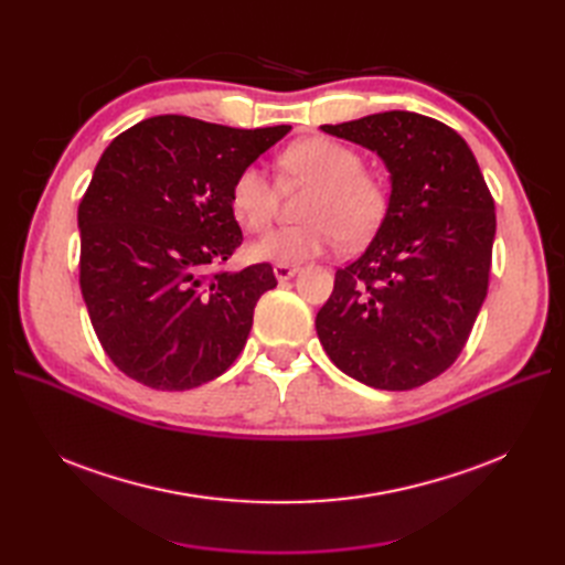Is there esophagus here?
Segmentation results:
<instances>
[{"instance_id": "1", "label": "esophagus", "mask_w": 565, "mask_h": 565, "mask_svg": "<svg viewBox=\"0 0 565 565\" xmlns=\"http://www.w3.org/2000/svg\"><path fill=\"white\" fill-rule=\"evenodd\" d=\"M299 270V266H289V264H276L273 266V273H276L278 280H289Z\"/></svg>"}]
</instances>
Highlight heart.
<instances>
[{
  "instance_id": "heart-1",
  "label": "heart",
  "mask_w": 565,
  "mask_h": 565,
  "mask_svg": "<svg viewBox=\"0 0 565 565\" xmlns=\"http://www.w3.org/2000/svg\"><path fill=\"white\" fill-rule=\"evenodd\" d=\"M287 185H311L301 204L303 224L264 235L249 247L252 259L299 266L334 247L361 245L382 226L388 212V185L363 167L355 148L311 136L285 148L278 158ZM231 210L245 231L264 233L278 212V188L264 169L243 167L231 185Z\"/></svg>"
}]
</instances>
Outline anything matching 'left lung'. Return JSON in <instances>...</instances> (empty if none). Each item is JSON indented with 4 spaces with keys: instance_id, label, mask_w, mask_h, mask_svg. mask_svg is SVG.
I'll use <instances>...</instances> for the list:
<instances>
[{
    "instance_id": "left-lung-1",
    "label": "left lung",
    "mask_w": 565,
    "mask_h": 565,
    "mask_svg": "<svg viewBox=\"0 0 565 565\" xmlns=\"http://www.w3.org/2000/svg\"><path fill=\"white\" fill-rule=\"evenodd\" d=\"M320 129L377 152L391 198L367 249L337 270L318 339L349 377L417 388L457 361L481 311L494 200L467 141L434 117L388 110Z\"/></svg>"
}]
</instances>
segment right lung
<instances>
[{"instance_id": "add662e5", "label": "right lung", "mask_w": 565, "mask_h": 565, "mask_svg": "<svg viewBox=\"0 0 565 565\" xmlns=\"http://www.w3.org/2000/svg\"><path fill=\"white\" fill-rule=\"evenodd\" d=\"M289 129L158 115L100 156L77 210L79 287L100 347L127 377L188 391L245 349L254 306L278 280L270 264L224 270L243 245L231 185Z\"/></svg>"}]
</instances>
